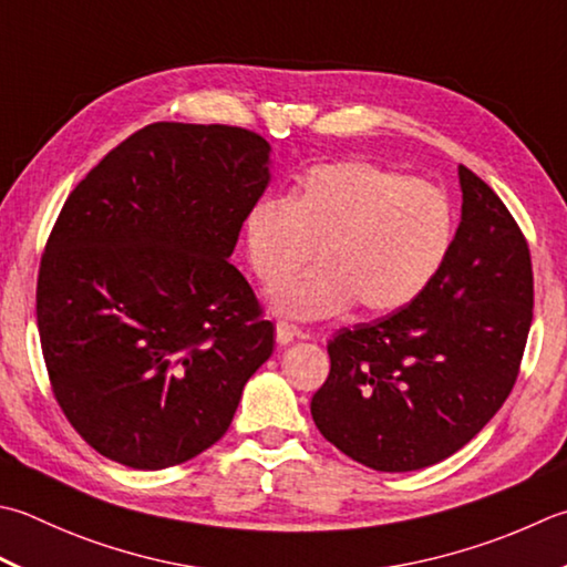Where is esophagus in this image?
Wrapping results in <instances>:
<instances>
[{
  "mask_svg": "<svg viewBox=\"0 0 567 567\" xmlns=\"http://www.w3.org/2000/svg\"><path fill=\"white\" fill-rule=\"evenodd\" d=\"M275 339L280 347H287V343L295 341V339H305L302 329H297L295 324H290V321H277L275 324Z\"/></svg>",
  "mask_w": 567,
  "mask_h": 567,
  "instance_id": "1",
  "label": "esophagus"
}]
</instances>
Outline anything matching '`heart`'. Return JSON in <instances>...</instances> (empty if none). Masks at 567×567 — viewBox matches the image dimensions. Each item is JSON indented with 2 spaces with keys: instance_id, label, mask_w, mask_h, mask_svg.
Masks as SVG:
<instances>
[{
  "instance_id": "b5f03b06",
  "label": "heart",
  "mask_w": 567,
  "mask_h": 567,
  "mask_svg": "<svg viewBox=\"0 0 567 567\" xmlns=\"http://www.w3.org/2000/svg\"><path fill=\"white\" fill-rule=\"evenodd\" d=\"M454 208L440 186L361 159L309 166L290 194L265 198L243 218V248L262 287H277L308 259L318 265L270 299L295 319L395 312L423 295L447 260Z\"/></svg>"
}]
</instances>
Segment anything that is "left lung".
Returning <instances> with one entry per match:
<instances>
[{
    "instance_id": "obj_1",
    "label": "left lung",
    "mask_w": 567,
    "mask_h": 567,
    "mask_svg": "<svg viewBox=\"0 0 567 567\" xmlns=\"http://www.w3.org/2000/svg\"><path fill=\"white\" fill-rule=\"evenodd\" d=\"M462 220L423 295L327 343L312 417L375 472L447 460L512 393L534 319L528 243L489 184L460 164Z\"/></svg>"
}]
</instances>
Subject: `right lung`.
<instances>
[{
	"mask_svg": "<svg viewBox=\"0 0 567 567\" xmlns=\"http://www.w3.org/2000/svg\"><path fill=\"white\" fill-rule=\"evenodd\" d=\"M270 144L154 122L78 184L43 250L37 321L55 401L87 445L164 470L226 435L272 321L228 258Z\"/></svg>",
	"mask_w": 567,
	"mask_h": 567,
	"instance_id": "1",
	"label": "right lung"
}]
</instances>
